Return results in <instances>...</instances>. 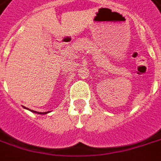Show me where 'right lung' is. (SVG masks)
Returning a JSON list of instances; mask_svg holds the SVG:
<instances>
[{"mask_svg": "<svg viewBox=\"0 0 161 161\" xmlns=\"http://www.w3.org/2000/svg\"><path fill=\"white\" fill-rule=\"evenodd\" d=\"M28 109V108H27ZM31 111H32L33 113H36V114H47L48 112H45V113H39V112H37V111H33V110H31Z\"/></svg>", "mask_w": 161, "mask_h": 161, "instance_id": "obj_1", "label": "right lung"}]
</instances>
